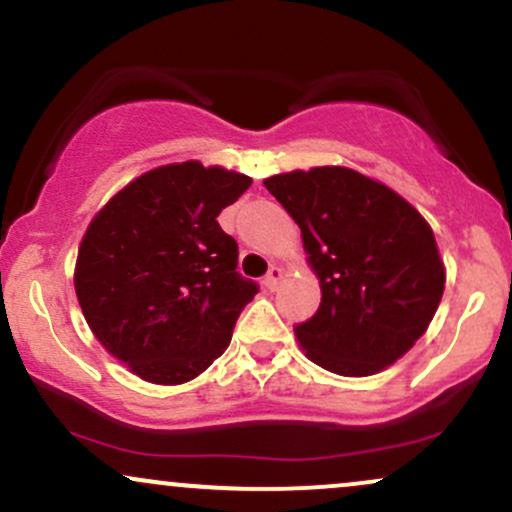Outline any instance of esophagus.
Segmentation results:
<instances>
[{"label": "esophagus", "mask_w": 512, "mask_h": 512, "mask_svg": "<svg viewBox=\"0 0 512 512\" xmlns=\"http://www.w3.org/2000/svg\"><path fill=\"white\" fill-rule=\"evenodd\" d=\"M281 276H284V269H281V267H276V264H272V267H269V272L264 274V281H262V284L267 286L269 291H274L276 286H279Z\"/></svg>", "instance_id": "1"}]
</instances>
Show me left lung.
Wrapping results in <instances>:
<instances>
[{
    "label": "left lung",
    "instance_id": "left-lung-1",
    "mask_svg": "<svg viewBox=\"0 0 512 512\" xmlns=\"http://www.w3.org/2000/svg\"><path fill=\"white\" fill-rule=\"evenodd\" d=\"M298 223L322 301L293 327L305 354L361 378L395 363L426 332L445 269L424 216L383 182L342 166L264 180Z\"/></svg>",
    "mask_w": 512,
    "mask_h": 512
}]
</instances>
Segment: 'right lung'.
Returning a JSON list of instances; mask_svg holds the SVG:
<instances>
[{"mask_svg":"<svg viewBox=\"0 0 512 512\" xmlns=\"http://www.w3.org/2000/svg\"><path fill=\"white\" fill-rule=\"evenodd\" d=\"M248 175L197 161L149 170L88 223L74 289L108 354L142 380L180 385L231 344L257 284L236 272L238 243L216 216Z\"/></svg>","mask_w":512,"mask_h":512,"instance_id":"1","label":"right lung"}]
</instances>
